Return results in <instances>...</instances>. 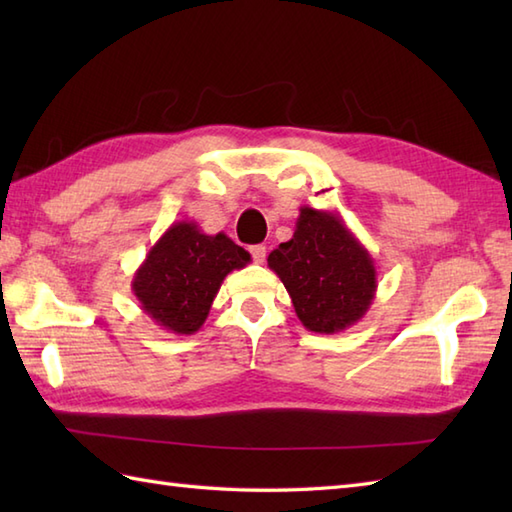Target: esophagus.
Returning <instances> with one entry per match:
<instances>
[{
    "label": "esophagus",
    "mask_w": 512,
    "mask_h": 512,
    "mask_svg": "<svg viewBox=\"0 0 512 512\" xmlns=\"http://www.w3.org/2000/svg\"><path fill=\"white\" fill-rule=\"evenodd\" d=\"M250 255H253V262H255V264H264V259H266V246H262V244L250 246Z\"/></svg>",
    "instance_id": "esophagus-1"
}]
</instances>
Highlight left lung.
<instances>
[{"instance_id":"left-lung-1","label":"left lung","mask_w":512,"mask_h":512,"mask_svg":"<svg viewBox=\"0 0 512 512\" xmlns=\"http://www.w3.org/2000/svg\"><path fill=\"white\" fill-rule=\"evenodd\" d=\"M303 328L336 334L365 317L378 288L367 248L336 211L301 206L295 233L268 255Z\"/></svg>"}]
</instances>
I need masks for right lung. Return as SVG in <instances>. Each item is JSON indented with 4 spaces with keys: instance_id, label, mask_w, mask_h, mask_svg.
I'll list each match as a JSON object with an SVG mask.
<instances>
[{
    "instance_id": "obj_1",
    "label": "right lung",
    "mask_w": 512,
    "mask_h": 512,
    "mask_svg": "<svg viewBox=\"0 0 512 512\" xmlns=\"http://www.w3.org/2000/svg\"><path fill=\"white\" fill-rule=\"evenodd\" d=\"M250 262L224 233L206 235L193 220L171 224L138 266L132 290L140 310L171 334L198 332L222 281Z\"/></svg>"
}]
</instances>
